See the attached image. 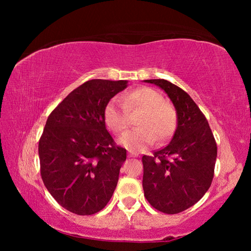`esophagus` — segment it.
Returning <instances> with one entry per match:
<instances>
[{"label": "esophagus", "instance_id": "1", "mask_svg": "<svg viewBox=\"0 0 251 251\" xmlns=\"http://www.w3.org/2000/svg\"><path fill=\"white\" fill-rule=\"evenodd\" d=\"M137 155L136 154H134V152H131V151H129V154H128V157H136Z\"/></svg>", "mask_w": 251, "mask_h": 251}]
</instances>
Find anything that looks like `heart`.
Wrapping results in <instances>:
<instances>
[{"instance_id": "b5f03b06", "label": "heart", "mask_w": 251, "mask_h": 251, "mask_svg": "<svg viewBox=\"0 0 251 251\" xmlns=\"http://www.w3.org/2000/svg\"><path fill=\"white\" fill-rule=\"evenodd\" d=\"M122 103L116 99L108 101L104 109V121L115 134L123 133L129 124L128 114L139 112L135 124L138 128L127 131L120 143L133 151H142L166 141L177 126V113L172 104L164 100L163 95L151 87H138L125 93Z\"/></svg>"}]
</instances>
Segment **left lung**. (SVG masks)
Segmentation results:
<instances>
[{
  "instance_id": "1",
  "label": "left lung",
  "mask_w": 251,
  "mask_h": 251,
  "mask_svg": "<svg viewBox=\"0 0 251 251\" xmlns=\"http://www.w3.org/2000/svg\"><path fill=\"white\" fill-rule=\"evenodd\" d=\"M160 87L175 106L177 127L171 143L143 156V189L148 202L165 214H178L206 194L214 178L217 145L206 117L185 91L166 79H146Z\"/></svg>"
}]
</instances>
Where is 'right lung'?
<instances>
[{
  "mask_svg": "<svg viewBox=\"0 0 251 251\" xmlns=\"http://www.w3.org/2000/svg\"><path fill=\"white\" fill-rule=\"evenodd\" d=\"M127 80L91 79L71 92L46 121L39 142L41 176L59 205L88 216L107 205L126 150L106 129L104 109Z\"/></svg>",
  "mask_w": 251,
  "mask_h": 251,
  "instance_id": "obj_1",
  "label": "right lung"
}]
</instances>
